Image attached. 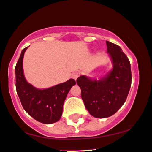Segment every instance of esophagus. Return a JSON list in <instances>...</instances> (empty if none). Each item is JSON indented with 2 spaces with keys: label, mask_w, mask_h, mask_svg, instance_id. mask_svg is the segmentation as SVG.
Wrapping results in <instances>:
<instances>
[{
  "label": "esophagus",
  "mask_w": 152,
  "mask_h": 152,
  "mask_svg": "<svg viewBox=\"0 0 152 152\" xmlns=\"http://www.w3.org/2000/svg\"><path fill=\"white\" fill-rule=\"evenodd\" d=\"M71 76H72V78L73 79H77V78L79 76V72H73L72 73V75H71Z\"/></svg>",
  "instance_id": "obj_1"
}]
</instances>
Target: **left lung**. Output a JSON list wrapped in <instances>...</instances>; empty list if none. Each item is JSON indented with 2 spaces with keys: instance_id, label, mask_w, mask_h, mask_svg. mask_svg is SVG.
<instances>
[{
  "instance_id": "left-lung-1",
  "label": "left lung",
  "mask_w": 152,
  "mask_h": 152,
  "mask_svg": "<svg viewBox=\"0 0 152 152\" xmlns=\"http://www.w3.org/2000/svg\"><path fill=\"white\" fill-rule=\"evenodd\" d=\"M113 69L99 80L81 76L76 83L89 113L94 118L113 115L126 102L131 86V63L120 46L106 41Z\"/></svg>"
}]
</instances>
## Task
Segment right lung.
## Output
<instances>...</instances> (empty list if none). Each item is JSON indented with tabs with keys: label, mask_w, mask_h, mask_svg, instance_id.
Masks as SVG:
<instances>
[{
	"label": "right lung",
	"mask_w": 152,
	"mask_h": 152,
	"mask_svg": "<svg viewBox=\"0 0 152 152\" xmlns=\"http://www.w3.org/2000/svg\"><path fill=\"white\" fill-rule=\"evenodd\" d=\"M27 48L23 49L16 63V92L24 110L34 119L45 124L57 122L61 118L63 106L70 89L76 84L74 79L52 86L45 89H38L29 84L23 71V58Z\"/></svg>",
	"instance_id": "add662e5"
}]
</instances>
